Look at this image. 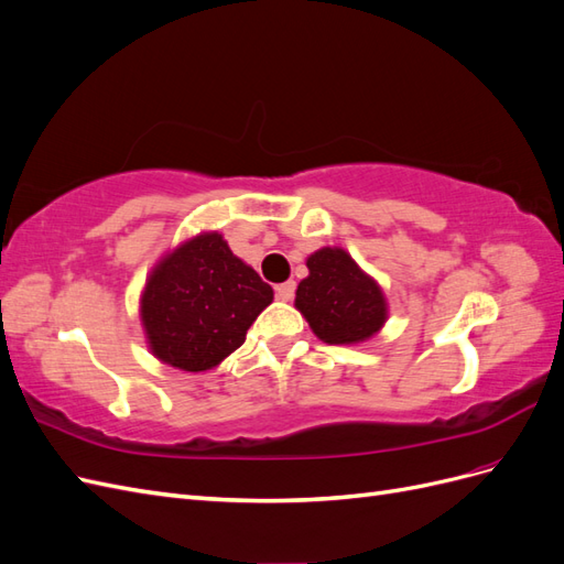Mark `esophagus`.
Returning <instances> with one entry per match:
<instances>
[{
    "label": "esophagus",
    "mask_w": 564,
    "mask_h": 564,
    "mask_svg": "<svg viewBox=\"0 0 564 564\" xmlns=\"http://www.w3.org/2000/svg\"><path fill=\"white\" fill-rule=\"evenodd\" d=\"M294 292H296V282H282V284H278L275 286V294H278V299L280 301H292L294 299Z\"/></svg>",
    "instance_id": "esophagus-1"
}]
</instances>
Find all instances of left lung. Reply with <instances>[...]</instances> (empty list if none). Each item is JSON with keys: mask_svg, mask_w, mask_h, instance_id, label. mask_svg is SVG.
<instances>
[{"mask_svg": "<svg viewBox=\"0 0 564 564\" xmlns=\"http://www.w3.org/2000/svg\"><path fill=\"white\" fill-rule=\"evenodd\" d=\"M305 265L308 278L299 282L294 305L319 340L352 346L383 329L388 319L383 289L346 249L322 247Z\"/></svg>", "mask_w": 564, "mask_h": 564, "instance_id": "left-lung-1", "label": "left lung"}]
</instances>
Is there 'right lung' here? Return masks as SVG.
Segmentation results:
<instances>
[{
	"label": "right lung",
	"mask_w": 564,
	"mask_h": 564,
	"mask_svg": "<svg viewBox=\"0 0 564 564\" xmlns=\"http://www.w3.org/2000/svg\"><path fill=\"white\" fill-rule=\"evenodd\" d=\"M272 296V286L237 259L224 235L199 232L150 270L141 294L148 348L181 371L214 369L245 344Z\"/></svg>",
	"instance_id": "obj_1"
}]
</instances>
